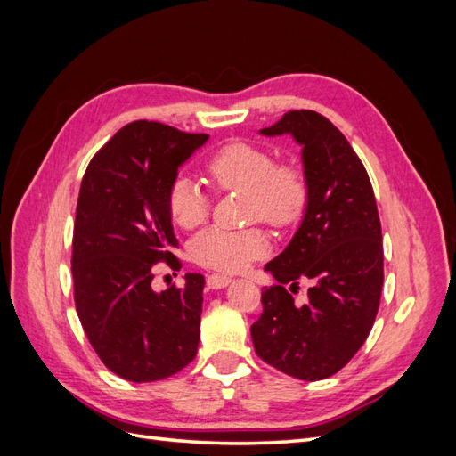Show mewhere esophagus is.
<instances>
[{
    "mask_svg": "<svg viewBox=\"0 0 456 456\" xmlns=\"http://www.w3.org/2000/svg\"><path fill=\"white\" fill-rule=\"evenodd\" d=\"M230 281H232V278H228V275H223V273L207 275V285H209L211 289H224Z\"/></svg>",
    "mask_w": 456,
    "mask_h": 456,
    "instance_id": "34e87169",
    "label": "esophagus"
}]
</instances>
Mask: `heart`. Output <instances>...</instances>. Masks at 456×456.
Masks as SVG:
<instances>
[{
  "instance_id": "heart-1",
  "label": "heart",
  "mask_w": 456,
  "mask_h": 456,
  "mask_svg": "<svg viewBox=\"0 0 456 456\" xmlns=\"http://www.w3.org/2000/svg\"><path fill=\"white\" fill-rule=\"evenodd\" d=\"M205 173L216 190H245V215L275 228L293 226L306 213L310 183L295 163H275L272 151L247 141L220 146L205 161ZM171 218L183 228H196L209 215V198L188 175H178L167 191ZM268 253L260 228H207L191 240L190 256L205 268L240 272Z\"/></svg>"
}]
</instances>
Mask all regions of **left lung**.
I'll use <instances>...</instances> for the list:
<instances>
[{
	"instance_id": "8db88e82",
	"label": "left lung",
	"mask_w": 456,
	"mask_h": 456,
	"mask_svg": "<svg viewBox=\"0 0 456 456\" xmlns=\"http://www.w3.org/2000/svg\"><path fill=\"white\" fill-rule=\"evenodd\" d=\"M260 133L291 134L302 146L310 201L291 243L266 265L278 283L262 291L255 352L289 377L322 380L363 346L379 312L384 251L375 191L346 136L314 110H291ZM300 281L313 285L305 305L284 289L295 291Z\"/></svg>"
}]
</instances>
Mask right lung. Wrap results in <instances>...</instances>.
I'll use <instances>...</instances> for the list:
<instances>
[{
	"instance_id": "obj_1",
	"label": "right lung",
	"mask_w": 456,
	"mask_h": 456,
	"mask_svg": "<svg viewBox=\"0 0 456 456\" xmlns=\"http://www.w3.org/2000/svg\"><path fill=\"white\" fill-rule=\"evenodd\" d=\"M209 134L133 121L96 154L76 207L72 275L81 327L101 362L131 382H154L196 357L205 280L151 289L154 268H181L167 209L178 167Z\"/></svg>"
}]
</instances>
